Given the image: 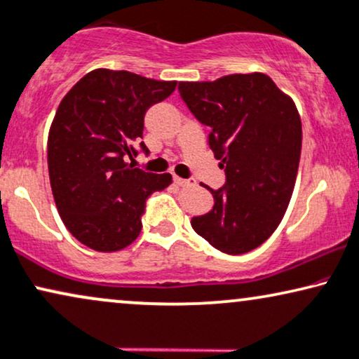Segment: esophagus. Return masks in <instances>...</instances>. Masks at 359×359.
<instances>
[{
	"label": "esophagus",
	"mask_w": 359,
	"mask_h": 359,
	"mask_svg": "<svg viewBox=\"0 0 359 359\" xmlns=\"http://www.w3.org/2000/svg\"><path fill=\"white\" fill-rule=\"evenodd\" d=\"M172 175H174V182L177 185H197V180H195V179L185 180V179H180V177L175 175V174H172Z\"/></svg>",
	"instance_id": "obj_1"
}]
</instances>
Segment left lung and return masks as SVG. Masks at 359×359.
<instances>
[{"label":"left lung","mask_w":359,"mask_h":359,"mask_svg":"<svg viewBox=\"0 0 359 359\" xmlns=\"http://www.w3.org/2000/svg\"><path fill=\"white\" fill-rule=\"evenodd\" d=\"M179 93L210 127L208 146L226 177L192 229L229 255L250 252L275 232L292 198L302 152L297 106L263 72L179 83Z\"/></svg>","instance_id":"1"}]
</instances>
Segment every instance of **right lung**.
Here are the masks:
<instances>
[{"label":"right lung","mask_w":359,"mask_h":359,"mask_svg":"<svg viewBox=\"0 0 359 359\" xmlns=\"http://www.w3.org/2000/svg\"><path fill=\"white\" fill-rule=\"evenodd\" d=\"M175 81L94 69L62 97L48 135L51 189L66 229L96 252H117L139 237L146 201L172 182L127 164L137 156L144 116L174 93ZM140 149L149 152L146 144Z\"/></svg>","instance_id":"obj_1"}]
</instances>
